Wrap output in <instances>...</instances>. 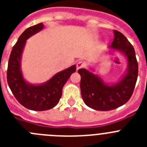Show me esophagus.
Returning a JSON list of instances; mask_svg holds the SVG:
<instances>
[{
  "instance_id": "34e87169",
  "label": "esophagus",
  "mask_w": 147,
  "mask_h": 147,
  "mask_svg": "<svg viewBox=\"0 0 147 147\" xmlns=\"http://www.w3.org/2000/svg\"><path fill=\"white\" fill-rule=\"evenodd\" d=\"M83 67H85V63L83 62H82V61H80V62H78L77 63H76V70H77V71Z\"/></svg>"
}]
</instances>
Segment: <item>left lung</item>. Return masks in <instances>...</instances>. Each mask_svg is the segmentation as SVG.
<instances>
[{
  "instance_id": "left-lung-1",
  "label": "left lung",
  "mask_w": 147,
  "mask_h": 147,
  "mask_svg": "<svg viewBox=\"0 0 147 147\" xmlns=\"http://www.w3.org/2000/svg\"><path fill=\"white\" fill-rule=\"evenodd\" d=\"M114 40L106 53L119 52L127 59V70L115 83H106L96 74L94 67L81 68L80 89L82 99L90 108L108 111L121 107L128 102L134 90L138 74V65L134 48L123 34L113 31Z\"/></svg>"
}]
</instances>
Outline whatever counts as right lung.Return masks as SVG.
<instances>
[{"instance_id": "right-lung-1", "label": "right lung", "mask_w": 147, "mask_h": 147, "mask_svg": "<svg viewBox=\"0 0 147 147\" xmlns=\"http://www.w3.org/2000/svg\"><path fill=\"white\" fill-rule=\"evenodd\" d=\"M44 28L40 23L26 28L22 33L10 54L7 69V82L19 103L26 108L43 111L53 108L62 96V88L73 73L76 65L57 73L48 81L41 84H32L25 80L21 69V60L26 40Z\"/></svg>"}]
</instances>
